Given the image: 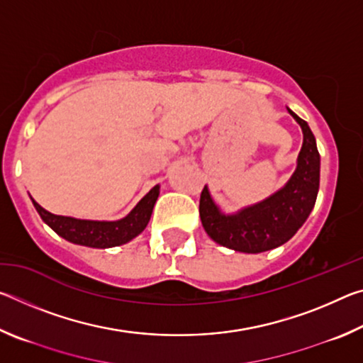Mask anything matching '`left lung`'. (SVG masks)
Wrapping results in <instances>:
<instances>
[{
	"label": "left lung",
	"instance_id": "8db88e82",
	"mask_svg": "<svg viewBox=\"0 0 363 363\" xmlns=\"http://www.w3.org/2000/svg\"><path fill=\"white\" fill-rule=\"evenodd\" d=\"M288 108V107H286ZM303 130L296 169L284 187L259 203L224 213L205 186L200 196V219L214 242L240 253H262L286 243L314 210L320 184V155L309 125L288 108Z\"/></svg>",
	"mask_w": 363,
	"mask_h": 363
}]
</instances>
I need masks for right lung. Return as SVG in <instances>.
Returning a JSON list of instances; mask_svg holds the SVG:
<instances>
[{
	"instance_id": "obj_1",
	"label": "right lung",
	"mask_w": 363,
	"mask_h": 363,
	"mask_svg": "<svg viewBox=\"0 0 363 363\" xmlns=\"http://www.w3.org/2000/svg\"><path fill=\"white\" fill-rule=\"evenodd\" d=\"M160 195V186L149 190V194L140 199L139 203L126 214L125 218L116 220H93V219H77L70 216H57L46 211L32 199L33 206L41 216V219L51 229L65 238L67 242L82 245L89 248H112L120 247L131 242L138 237L149 224L153 206Z\"/></svg>"
}]
</instances>
